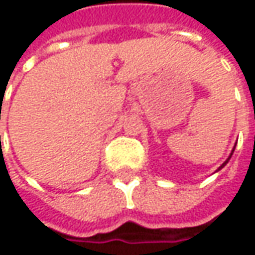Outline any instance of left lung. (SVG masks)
<instances>
[{"instance_id": "left-lung-1", "label": "left lung", "mask_w": 255, "mask_h": 255, "mask_svg": "<svg viewBox=\"0 0 255 255\" xmlns=\"http://www.w3.org/2000/svg\"><path fill=\"white\" fill-rule=\"evenodd\" d=\"M233 152H234V149H233ZM233 152H231V154H233ZM231 154H230V157H231ZM230 157H229V159H227V160H226V162L223 163V164H221L220 167H219V170H220V169H223V167H224V166H226V164H227V163H229V160H230Z\"/></svg>"}]
</instances>
